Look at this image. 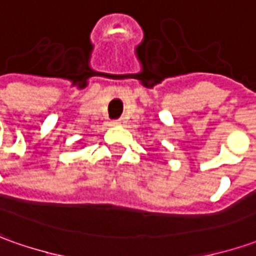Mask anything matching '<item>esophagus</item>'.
I'll return each mask as SVG.
<instances>
[{
  "label": "esophagus",
  "mask_w": 256,
  "mask_h": 256,
  "mask_svg": "<svg viewBox=\"0 0 256 256\" xmlns=\"http://www.w3.org/2000/svg\"><path fill=\"white\" fill-rule=\"evenodd\" d=\"M112 123H113V124H116V126H118V124H122V123H124V122H123V119H118V120H113V122H112Z\"/></svg>",
  "instance_id": "esophagus-1"
}]
</instances>
